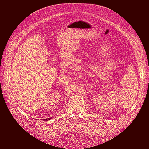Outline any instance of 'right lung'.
<instances>
[{"label": "right lung", "instance_id": "right-lung-1", "mask_svg": "<svg viewBox=\"0 0 149 149\" xmlns=\"http://www.w3.org/2000/svg\"><path fill=\"white\" fill-rule=\"evenodd\" d=\"M51 118H48V119H44V120H48L51 119Z\"/></svg>", "mask_w": 149, "mask_h": 149}]
</instances>
